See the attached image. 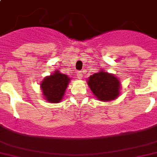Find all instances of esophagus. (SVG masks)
Listing matches in <instances>:
<instances>
[{
    "label": "esophagus",
    "instance_id": "34e87169",
    "mask_svg": "<svg viewBox=\"0 0 157 157\" xmlns=\"http://www.w3.org/2000/svg\"><path fill=\"white\" fill-rule=\"evenodd\" d=\"M77 76H78V78H82V77H83V73H82V71H77Z\"/></svg>",
    "mask_w": 157,
    "mask_h": 157
}]
</instances>
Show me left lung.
<instances>
[{
  "label": "left lung",
  "mask_w": 157,
  "mask_h": 157,
  "mask_svg": "<svg viewBox=\"0 0 157 157\" xmlns=\"http://www.w3.org/2000/svg\"><path fill=\"white\" fill-rule=\"evenodd\" d=\"M88 86L93 94L101 101L116 99L119 94V80L112 74L100 71L89 78Z\"/></svg>",
  "instance_id": "8db88e82"
}]
</instances>
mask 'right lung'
Wrapping results in <instances>:
<instances>
[{"mask_svg": "<svg viewBox=\"0 0 157 157\" xmlns=\"http://www.w3.org/2000/svg\"><path fill=\"white\" fill-rule=\"evenodd\" d=\"M69 82V77L56 71L51 76L46 77L41 82L40 87L43 95L51 103L60 102Z\"/></svg>", "mask_w": 157, "mask_h": 157, "instance_id": "right-lung-1", "label": "right lung"}]
</instances>
